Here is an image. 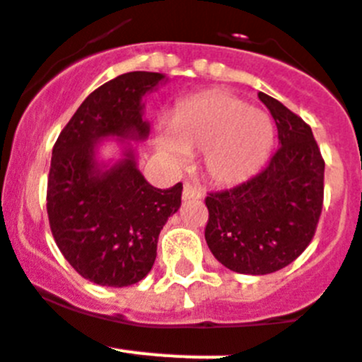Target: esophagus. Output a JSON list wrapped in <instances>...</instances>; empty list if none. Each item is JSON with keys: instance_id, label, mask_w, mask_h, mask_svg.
Instances as JSON below:
<instances>
[{"instance_id": "obj_1", "label": "esophagus", "mask_w": 362, "mask_h": 362, "mask_svg": "<svg viewBox=\"0 0 362 362\" xmlns=\"http://www.w3.org/2000/svg\"><path fill=\"white\" fill-rule=\"evenodd\" d=\"M182 199L184 200H199L202 199V191L193 185L191 182H185L184 184V189H182Z\"/></svg>"}]
</instances>
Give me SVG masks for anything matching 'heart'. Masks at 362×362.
<instances>
[{"label": "heart", "mask_w": 362, "mask_h": 362, "mask_svg": "<svg viewBox=\"0 0 362 362\" xmlns=\"http://www.w3.org/2000/svg\"><path fill=\"white\" fill-rule=\"evenodd\" d=\"M273 146V124L262 111L226 90L200 94L173 112L156 134V149L182 165L189 153H204L206 175L233 185L255 175Z\"/></svg>", "instance_id": "obj_1"}]
</instances>
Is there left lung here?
Instances as JSON below:
<instances>
[{"instance_id":"obj_1","label":"left lung","mask_w":362,"mask_h":362,"mask_svg":"<svg viewBox=\"0 0 362 362\" xmlns=\"http://www.w3.org/2000/svg\"><path fill=\"white\" fill-rule=\"evenodd\" d=\"M272 112L279 147L266 168L231 189L206 197V242L226 268L268 275L293 262L315 235L325 200V160L312 127L259 93Z\"/></svg>"}]
</instances>
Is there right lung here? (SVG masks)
<instances>
[{"mask_svg": "<svg viewBox=\"0 0 362 362\" xmlns=\"http://www.w3.org/2000/svg\"><path fill=\"white\" fill-rule=\"evenodd\" d=\"M160 72H125L83 100L59 133L47 182V215L62 255L83 279L100 286L136 284L156 259L158 235L178 211L182 184L153 187L138 171L131 147L115 165L96 162L107 136L144 140L142 96Z\"/></svg>", "mask_w": 362, "mask_h": 362, "instance_id": "add662e5", "label": "right lung"}]
</instances>
